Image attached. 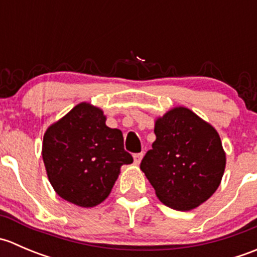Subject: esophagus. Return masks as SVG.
I'll return each instance as SVG.
<instances>
[{
    "instance_id": "esophagus-1",
    "label": "esophagus",
    "mask_w": 257,
    "mask_h": 257,
    "mask_svg": "<svg viewBox=\"0 0 257 257\" xmlns=\"http://www.w3.org/2000/svg\"><path fill=\"white\" fill-rule=\"evenodd\" d=\"M133 158H134V164L138 165L139 163H141L142 158H143V153H138V154H134Z\"/></svg>"
}]
</instances>
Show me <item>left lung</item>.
<instances>
[{
  "mask_svg": "<svg viewBox=\"0 0 257 257\" xmlns=\"http://www.w3.org/2000/svg\"><path fill=\"white\" fill-rule=\"evenodd\" d=\"M157 139L141 169L164 205L189 211L216 191L226 154L216 129L185 107H175L155 120Z\"/></svg>",
  "mask_w": 257,
  "mask_h": 257,
  "instance_id": "8db88e82",
  "label": "left lung"
}]
</instances>
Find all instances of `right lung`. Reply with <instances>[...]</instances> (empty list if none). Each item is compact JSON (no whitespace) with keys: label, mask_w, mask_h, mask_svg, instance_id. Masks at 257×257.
<instances>
[{"label":"right lung","mask_w":257,"mask_h":257,"mask_svg":"<svg viewBox=\"0 0 257 257\" xmlns=\"http://www.w3.org/2000/svg\"><path fill=\"white\" fill-rule=\"evenodd\" d=\"M100 108L82 102L43 136L42 158L54 191L64 200L93 208L108 198L124 164L133 158L124 150L123 134L105 124Z\"/></svg>","instance_id":"right-lung-1"}]
</instances>
